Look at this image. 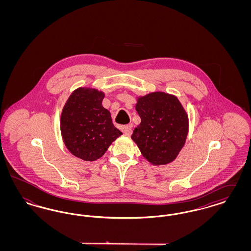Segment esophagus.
I'll list each match as a JSON object with an SVG mask.
<instances>
[{
  "mask_svg": "<svg viewBox=\"0 0 251 251\" xmlns=\"http://www.w3.org/2000/svg\"><path fill=\"white\" fill-rule=\"evenodd\" d=\"M121 131H122V132H123L125 135H128V136H130L131 134V132H132L130 126H123L122 129H121Z\"/></svg>",
  "mask_w": 251,
  "mask_h": 251,
  "instance_id": "esophagus-1",
  "label": "esophagus"
}]
</instances>
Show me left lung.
I'll use <instances>...</instances> for the list:
<instances>
[{
	"instance_id": "1",
	"label": "left lung",
	"mask_w": 251,
	"mask_h": 251,
	"mask_svg": "<svg viewBox=\"0 0 251 251\" xmlns=\"http://www.w3.org/2000/svg\"><path fill=\"white\" fill-rule=\"evenodd\" d=\"M141 123L131 139L152 165H167L179 154L188 133V116L177 97L153 92L137 99Z\"/></svg>"
}]
</instances>
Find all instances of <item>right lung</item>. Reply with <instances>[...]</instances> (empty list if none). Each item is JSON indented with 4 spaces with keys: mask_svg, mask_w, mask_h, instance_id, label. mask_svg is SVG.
Segmentation results:
<instances>
[{
    "mask_svg": "<svg viewBox=\"0 0 251 251\" xmlns=\"http://www.w3.org/2000/svg\"><path fill=\"white\" fill-rule=\"evenodd\" d=\"M104 94L91 88L73 91L63 108L61 133L67 149L84 161H95L105 153L109 146L122 132L102 106Z\"/></svg>",
    "mask_w": 251,
    "mask_h": 251,
    "instance_id": "right-lung-1",
    "label": "right lung"
}]
</instances>
